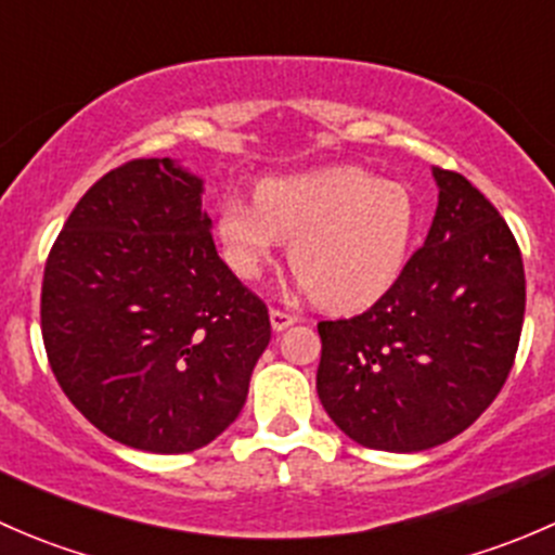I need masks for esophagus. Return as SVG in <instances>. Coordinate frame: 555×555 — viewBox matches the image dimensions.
Listing matches in <instances>:
<instances>
[{
    "mask_svg": "<svg viewBox=\"0 0 555 555\" xmlns=\"http://www.w3.org/2000/svg\"><path fill=\"white\" fill-rule=\"evenodd\" d=\"M295 313H289V311H282V309H271V327L276 330V333H282V330H287L289 324L295 322Z\"/></svg>",
    "mask_w": 555,
    "mask_h": 555,
    "instance_id": "34e87169",
    "label": "esophagus"
}]
</instances>
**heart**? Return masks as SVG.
<instances>
[{
  "mask_svg": "<svg viewBox=\"0 0 555 555\" xmlns=\"http://www.w3.org/2000/svg\"><path fill=\"white\" fill-rule=\"evenodd\" d=\"M418 209L402 182L357 166L266 179L255 198L231 195L217 209L222 260L255 282L284 242L289 266L327 311H362L382 300L405 268Z\"/></svg>",
  "mask_w": 555,
  "mask_h": 555,
  "instance_id": "1",
  "label": "heart"
}]
</instances>
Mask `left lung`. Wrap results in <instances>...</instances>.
Returning a JSON list of instances; mask_svg holds the SVG:
<instances>
[{"mask_svg":"<svg viewBox=\"0 0 555 555\" xmlns=\"http://www.w3.org/2000/svg\"><path fill=\"white\" fill-rule=\"evenodd\" d=\"M438 209L395 287L319 322L317 391L354 443L413 453L456 438L505 386L526 309L516 236L462 173L435 166Z\"/></svg>","mask_w":555,"mask_h":555,"instance_id":"obj_1","label":"left lung"}]
</instances>
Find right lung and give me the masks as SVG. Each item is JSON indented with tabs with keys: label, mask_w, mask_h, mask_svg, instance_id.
<instances>
[{
	"label": "right lung",
	"mask_w": 555,
	"mask_h": 555,
	"mask_svg": "<svg viewBox=\"0 0 555 555\" xmlns=\"http://www.w3.org/2000/svg\"><path fill=\"white\" fill-rule=\"evenodd\" d=\"M204 182L137 158L80 198L44 262L42 340L72 405L150 453L211 443L242 413L268 309L220 260Z\"/></svg>",
	"instance_id": "obj_1"
}]
</instances>
